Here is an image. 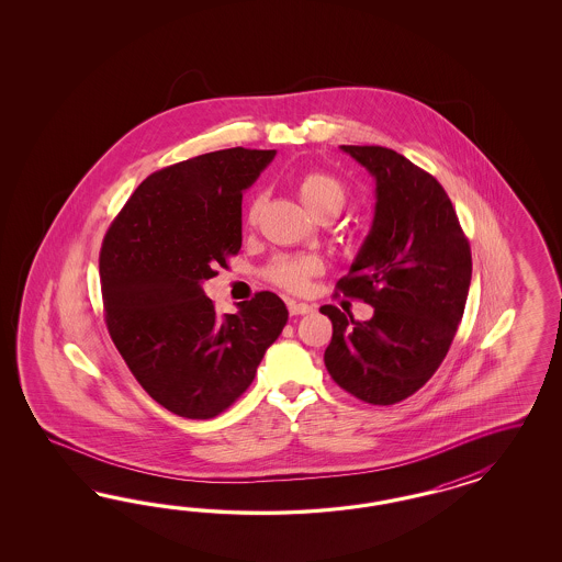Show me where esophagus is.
<instances>
[{"label": "esophagus", "mask_w": 562, "mask_h": 562, "mask_svg": "<svg viewBox=\"0 0 562 562\" xmlns=\"http://www.w3.org/2000/svg\"><path fill=\"white\" fill-rule=\"evenodd\" d=\"M315 306L306 305V303H296V301H289L290 315H306L311 313Z\"/></svg>", "instance_id": "34e87169"}]
</instances>
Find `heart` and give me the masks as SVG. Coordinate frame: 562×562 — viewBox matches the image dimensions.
<instances>
[{"instance_id": "b5f03b06", "label": "heart", "mask_w": 562, "mask_h": 562, "mask_svg": "<svg viewBox=\"0 0 562 562\" xmlns=\"http://www.w3.org/2000/svg\"><path fill=\"white\" fill-rule=\"evenodd\" d=\"M296 191L303 200V204L313 212H340L341 207L348 202V191L341 186L340 181L322 170H306L296 179ZM261 207V195H256L251 204L247 207V221L256 222L257 212ZM324 263L319 257L313 256H278L273 257L263 270L266 278L280 286V289L301 292L306 289L308 278L315 273L322 272Z\"/></svg>"}]
</instances>
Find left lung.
Returning a JSON list of instances; mask_svg holds the SVG:
<instances>
[{"label": "left lung", "mask_w": 562, "mask_h": 562, "mask_svg": "<svg viewBox=\"0 0 562 562\" xmlns=\"http://www.w3.org/2000/svg\"><path fill=\"white\" fill-rule=\"evenodd\" d=\"M340 148L373 175L376 202L338 290L374 313L355 322L338 306L319 308L334 325L325 367L358 400L392 406L418 392L447 357L465 308L472 254L432 175L383 146Z\"/></svg>", "instance_id": "1"}]
</instances>
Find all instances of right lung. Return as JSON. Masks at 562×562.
I'll return each mask as SVG.
<instances>
[{"label":"right lung","instance_id":"obj_1","mask_svg":"<svg viewBox=\"0 0 562 562\" xmlns=\"http://www.w3.org/2000/svg\"><path fill=\"white\" fill-rule=\"evenodd\" d=\"M276 150L228 148L156 170L102 240L104 319L121 357L154 402L205 420L256 379L289 322L273 292L218 315L205 280L240 249V202Z\"/></svg>","mask_w":562,"mask_h":562}]
</instances>
